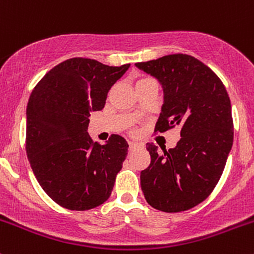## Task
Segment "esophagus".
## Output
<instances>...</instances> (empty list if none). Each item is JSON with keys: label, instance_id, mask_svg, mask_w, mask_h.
<instances>
[{"label": "esophagus", "instance_id": "obj_1", "mask_svg": "<svg viewBox=\"0 0 254 254\" xmlns=\"http://www.w3.org/2000/svg\"><path fill=\"white\" fill-rule=\"evenodd\" d=\"M136 147H139V143H137V142H129V150L130 151L135 150Z\"/></svg>", "mask_w": 254, "mask_h": 254}]
</instances>
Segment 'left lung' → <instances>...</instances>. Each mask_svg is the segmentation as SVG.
I'll return each mask as SVG.
<instances>
[{
    "label": "left lung",
    "instance_id": "1",
    "mask_svg": "<svg viewBox=\"0 0 254 254\" xmlns=\"http://www.w3.org/2000/svg\"><path fill=\"white\" fill-rule=\"evenodd\" d=\"M135 66L157 78L163 88L155 131L181 127L175 148L160 153L156 145H146L151 163L140 175L142 193L161 211L191 209L214 190L231 151L229 94L216 73L190 55L173 54Z\"/></svg>",
    "mask_w": 254,
    "mask_h": 254
}]
</instances>
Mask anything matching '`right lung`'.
<instances>
[{"label":"right lung","instance_id":"obj_1","mask_svg":"<svg viewBox=\"0 0 254 254\" xmlns=\"http://www.w3.org/2000/svg\"><path fill=\"white\" fill-rule=\"evenodd\" d=\"M129 66L68 59L51 68L30 94L28 160L40 187L63 207L83 211L111 195L129 145L120 135L104 145L92 141L88 118L104 108L109 89Z\"/></svg>","mask_w":254,"mask_h":254}]
</instances>
